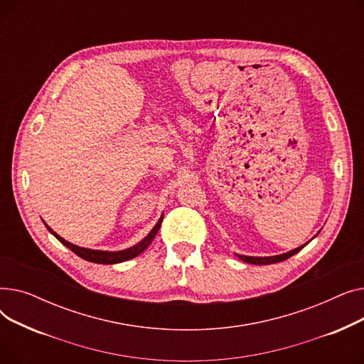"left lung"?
I'll return each mask as SVG.
<instances>
[{"label": "left lung", "mask_w": 364, "mask_h": 364, "mask_svg": "<svg viewBox=\"0 0 364 364\" xmlns=\"http://www.w3.org/2000/svg\"><path fill=\"white\" fill-rule=\"evenodd\" d=\"M307 243H309V242H307ZM307 243H305V245H307ZM305 245L296 247V250H292V251H289V252H286V254H280V255H274V257H246V255H240V254H236V255H237L242 261H245V262H247V264L267 265V264H274V262H280V261H284V259L291 258L292 255H295L296 252H299Z\"/></svg>", "instance_id": "obj_1"}]
</instances>
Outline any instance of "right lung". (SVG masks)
Masks as SVG:
<instances>
[{"mask_svg":"<svg viewBox=\"0 0 364 364\" xmlns=\"http://www.w3.org/2000/svg\"><path fill=\"white\" fill-rule=\"evenodd\" d=\"M162 220H164V215L161 217V220L156 223V225L151 228L150 233L141 240L139 242L137 245H134L131 247H128V250H124V251H117V252H107V251H95V250H87V247H81V246H76L68 240H65L63 237H60L59 235H57L55 232H53L51 228L46 224V227L48 228V232L59 240L60 243H63L65 246H68L69 250L72 252H75L78 257L90 261V262H97V264H118V262H124V261H128L131 258H136L137 255H140L143 251L147 250V246L153 242V239H155V236L158 235L159 228H161V224H162Z\"/></svg>","mask_w":364,"mask_h":364,"instance_id":"obj_1","label":"right lung"}]
</instances>
